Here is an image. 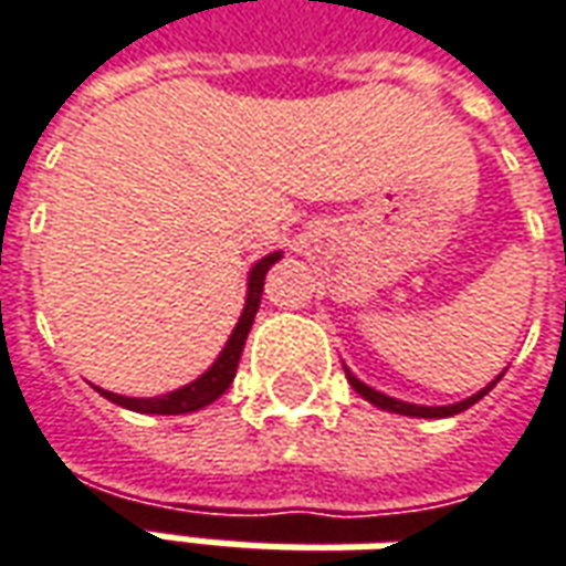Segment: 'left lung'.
I'll return each mask as SVG.
<instances>
[{
	"mask_svg": "<svg viewBox=\"0 0 566 566\" xmlns=\"http://www.w3.org/2000/svg\"><path fill=\"white\" fill-rule=\"evenodd\" d=\"M347 373V381L354 385V391H360L363 398L369 400V403H376V407H381V410H391V413H403V417H429V419H436V417H454V413H460V410H467V407H473L476 400H482L492 388H495V381L492 385H485L479 395H473V398H467V400H460V403H451V407H419V403H403V400L398 398H388V395H381V391H376V388H369V385H363L350 369H344Z\"/></svg>",
	"mask_w": 566,
	"mask_h": 566,
	"instance_id": "1",
	"label": "left lung"
}]
</instances>
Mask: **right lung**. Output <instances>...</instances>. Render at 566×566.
<instances>
[{
    "instance_id": "add662e5",
    "label": "right lung",
    "mask_w": 566,
    "mask_h": 566,
    "mask_svg": "<svg viewBox=\"0 0 566 566\" xmlns=\"http://www.w3.org/2000/svg\"><path fill=\"white\" fill-rule=\"evenodd\" d=\"M282 260V253H269L265 260L250 269V284H247V303L241 319L234 325L231 338L224 344V350L219 354V360L212 363L206 369L203 376L197 381H190L185 388L171 391V395H163V398H125V395H112V391H103L99 395L108 398L118 407H127V410H137V413H159V417H178V413H190V410H200L206 403H212L216 398H222L228 391V385L234 381V373H238V363H241V354H244V342L250 335V325H253V316L260 310V297H263V282L269 265H275Z\"/></svg>"
}]
</instances>
